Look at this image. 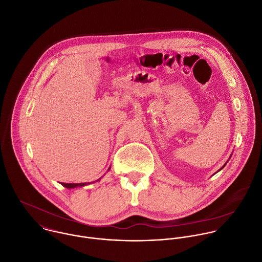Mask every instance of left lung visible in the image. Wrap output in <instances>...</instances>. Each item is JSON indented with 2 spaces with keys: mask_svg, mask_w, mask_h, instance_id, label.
I'll return each instance as SVG.
<instances>
[{
  "mask_svg": "<svg viewBox=\"0 0 262 262\" xmlns=\"http://www.w3.org/2000/svg\"><path fill=\"white\" fill-rule=\"evenodd\" d=\"M223 167H224V166H223ZM221 169H222V168H221Z\"/></svg>",
  "mask_w": 262,
  "mask_h": 262,
  "instance_id": "left-lung-1",
  "label": "left lung"
}]
</instances>
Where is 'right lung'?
Returning a JSON list of instances; mask_svg holds the SVG:
<instances>
[{"instance_id":"1","label":"right lung","mask_w":262,"mask_h":262,"mask_svg":"<svg viewBox=\"0 0 262 262\" xmlns=\"http://www.w3.org/2000/svg\"><path fill=\"white\" fill-rule=\"evenodd\" d=\"M98 180H100V178L98 179ZM98 180H96V181H98ZM95 182V181H94ZM89 182H83V183H63V182H61V184L64 186V187H67V188H74V187H77V186H84V185H86V184H88Z\"/></svg>"}]
</instances>
